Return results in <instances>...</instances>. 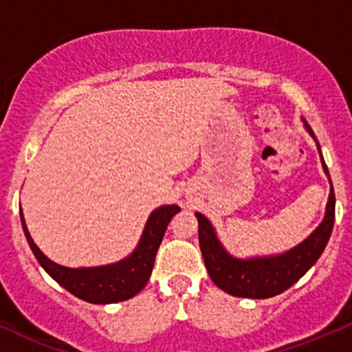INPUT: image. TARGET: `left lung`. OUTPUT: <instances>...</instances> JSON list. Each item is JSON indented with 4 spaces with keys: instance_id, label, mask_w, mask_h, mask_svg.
Masks as SVG:
<instances>
[{
    "instance_id": "1",
    "label": "left lung",
    "mask_w": 352,
    "mask_h": 352,
    "mask_svg": "<svg viewBox=\"0 0 352 352\" xmlns=\"http://www.w3.org/2000/svg\"><path fill=\"white\" fill-rule=\"evenodd\" d=\"M302 122L307 132L317 144L322 168H324L325 176L331 184V193H329L327 205H325L324 219L305 241H302L298 245L288 249V251L281 252V254L235 257L223 248L212 222L203 213H195L198 220V239H200V249L206 271H208L213 283L232 296L259 300L280 295L289 286L295 285L317 263V259L322 256L325 245H327L329 239H331L336 210L334 188H332L327 166L322 157L320 144H318L309 122L303 117Z\"/></svg>"
}]
</instances>
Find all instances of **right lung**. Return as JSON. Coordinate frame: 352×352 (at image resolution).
Returning <instances> with one entry per match:
<instances>
[{
  "label": "right lung",
  "mask_w": 352,
  "mask_h": 352,
  "mask_svg": "<svg viewBox=\"0 0 352 352\" xmlns=\"http://www.w3.org/2000/svg\"><path fill=\"white\" fill-rule=\"evenodd\" d=\"M177 212H181L177 205H161L155 208L147 219L139 244L129 256L117 263L91 267H67L54 263L32 239L21 208L20 219L28 245L47 274L78 298L95 305H107L132 298L147 285L164 232Z\"/></svg>",
  "instance_id": "1"
}]
</instances>
